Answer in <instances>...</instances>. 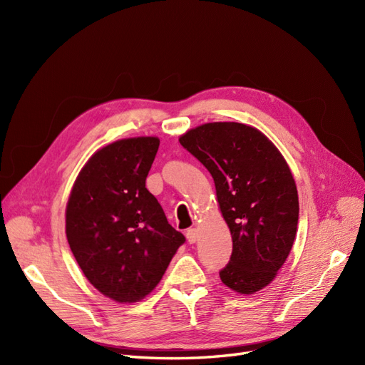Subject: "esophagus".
Wrapping results in <instances>:
<instances>
[{
  "label": "esophagus",
  "instance_id": "obj_1",
  "mask_svg": "<svg viewBox=\"0 0 365 365\" xmlns=\"http://www.w3.org/2000/svg\"><path fill=\"white\" fill-rule=\"evenodd\" d=\"M185 236H187V240H189L190 244H195V242L197 240V237H200V235H197V230H196V228H189V230H187Z\"/></svg>",
  "mask_w": 365,
  "mask_h": 365
}]
</instances>
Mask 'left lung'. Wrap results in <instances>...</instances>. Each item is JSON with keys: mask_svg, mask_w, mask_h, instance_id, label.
Wrapping results in <instances>:
<instances>
[{"mask_svg": "<svg viewBox=\"0 0 365 365\" xmlns=\"http://www.w3.org/2000/svg\"><path fill=\"white\" fill-rule=\"evenodd\" d=\"M213 176L233 252L219 277L239 294L268 286L288 259L298 224V193L288 163L252 126L215 121L180 137Z\"/></svg>", "mask_w": 365, "mask_h": 365, "instance_id": "1", "label": "left lung"}]
</instances>
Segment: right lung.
Instances as JSON below:
<instances>
[{
    "instance_id": "obj_1",
    "label": "right lung",
    "mask_w": 365,
    "mask_h": 365,
    "mask_svg": "<svg viewBox=\"0 0 365 365\" xmlns=\"http://www.w3.org/2000/svg\"><path fill=\"white\" fill-rule=\"evenodd\" d=\"M160 140L111 143L88 160L73 185L65 231L76 262L97 291L135 303L160 283L185 237L146 189Z\"/></svg>"
}]
</instances>
